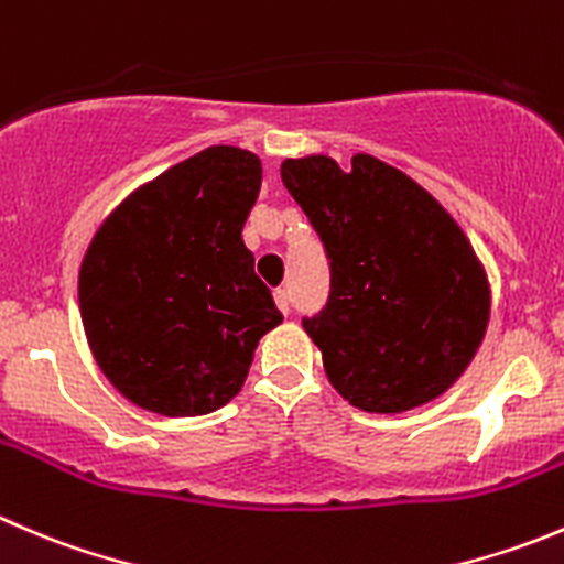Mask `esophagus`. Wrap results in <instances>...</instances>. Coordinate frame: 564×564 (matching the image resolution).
Segmentation results:
<instances>
[{
    "instance_id": "esophagus-1",
    "label": "esophagus",
    "mask_w": 564,
    "mask_h": 564,
    "mask_svg": "<svg viewBox=\"0 0 564 564\" xmlns=\"http://www.w3.org/2000/svg\"><path fill=\"white\" fill-rule=\"evenodd\" d=\"M272 297H275V305L283 311V314H289V308H292V303H289V292L283 286H278L275 292H272Z\"/></svg>"
}]
</instances>
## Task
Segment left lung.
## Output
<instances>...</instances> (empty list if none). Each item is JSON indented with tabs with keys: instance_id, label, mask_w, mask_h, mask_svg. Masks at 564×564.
Instances as JSON below:
<instances>
[{
	"instance_id": "8db88e82",
	"label": "left lung",
	"mask_w": 564,
	"mask_h": 564,
	"mask_svg": "<svg viewBox=\"0 0 564 564\" xmlns=\"http://www.w3.org/2000/svg\"><path fill=\"white\" fill-rule=\"evenodd\" d=\"M281 178L330 259V297L303 319L330 386L366 413L449 391L482 344L490 283L455 217L397 167L355 154L286 160Z\"/></svg>"
}]
</instances>
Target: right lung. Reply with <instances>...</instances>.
<instances>
[{
  "mask_svg": "<svg viewBox=\"0 0 564 564\" xmlns=\"http://www.w3.org/2000/svg\"><path fill=\"white\" fill-rule=\"evenodd\" d=\"M259 187V156L212 145L126 195L87 245V344L137 408L167 419L223 408L283 322L242 242Z\"/></svg>",
  "mask_w": 564,
  "mask_h": 564,
  "instance_id": "obj_1",
  "label": "right lung"
}]
</instances>
